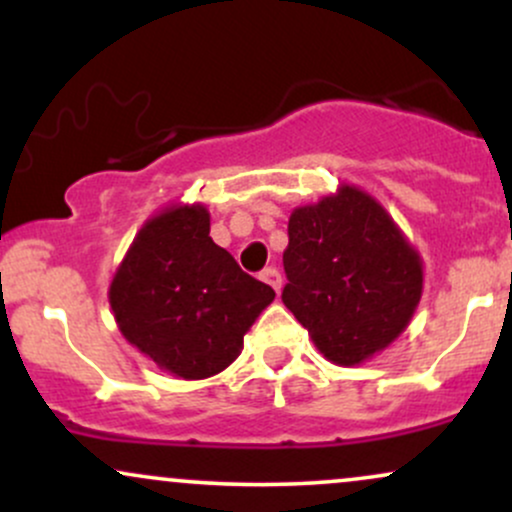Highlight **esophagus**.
I'll return each mask as SVG.
<instances>
[{"label":"esophagus","instance_id":"esophagus-1","mask_svg":"<svg viewBox=\"0 0 512 512\" xmlns=\"http://www.w3.org/2000/svg\"><path fill=\"white\" fill-rule=\"evenodd\" d=\"M260 279L264 281V284H269L272 286V289L279 293V289H281V274H279V269L276 267H267L264 269V272L260 274Z\"/></svg>","mask_w":512,"mask_h":512}]
</instances>
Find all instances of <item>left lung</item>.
I'll return each mask as SVG.
<instances>
[{"label":"left lung","mask_w":512,"mask_h":512,"mask_svg":"<svg viewBox=\"0 0 512 512\" xmlns=\"http://www.w3.org/2000/svg\"><path fill=\"white\" fill-rule=\"evenodd\" d=\"M281 301L320 354L358 366L407 330L424 264L392 216L354 185L293 209Z\"/></svg>","instance_id":"8db88e82"}]
</instances>
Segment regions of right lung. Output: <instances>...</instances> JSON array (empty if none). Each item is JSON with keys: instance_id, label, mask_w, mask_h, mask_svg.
<instances>
[{"instance_id": "add662e5", "label": "right lung", "mask_w": 512, "mask_h": 512, "mask_svg": "<svg viewBox=\"0 0 512 512\" xmlns=\"http://www.w3.org/2000/svg\"><path fill=\"white\" fill-rule=\"evenodd\" d=\"M108 298L129 344L182 380H202L236 361L274 289L211 240L207 207L182 204L144 223Z\"/></svg>"}]
</instances>
